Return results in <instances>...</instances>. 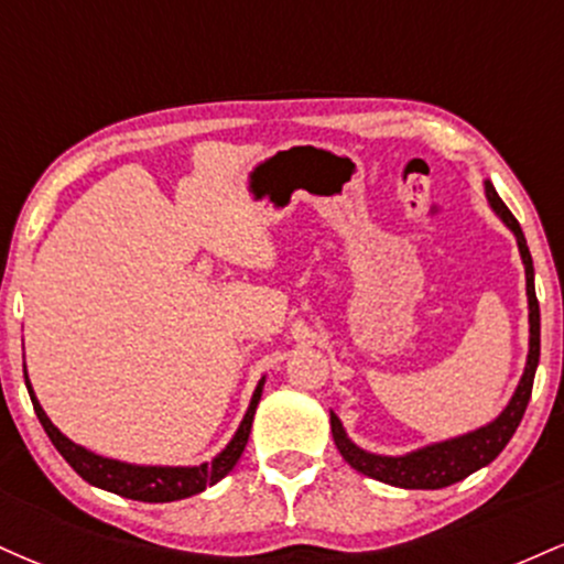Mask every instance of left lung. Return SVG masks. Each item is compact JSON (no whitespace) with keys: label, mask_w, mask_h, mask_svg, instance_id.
I'll return each instance as SVG.
<instances>
[{"label":"left lung","mask_w":564,"mask_h":564,"mask_svg":"<svg viewBox=\"0 0 564 564\" xmlns=\"http://www.w3.org/2000/svg\"><path fill=\"white\" fill-rule=\"evenodd\" d=\"M485 196L488 204L494 206V212L503 219V225L514 232L517 246H520L522 264H525V283H528V321H530V349H528V364L525 373H522L520 384H517L514 394H511L509 405L503 408L501 416L494 419L490 424L480 426V430L467 432V435H458L443 443H432L426 448L411 451L405 456H379V453H368L352 443L347 437L345 426H341L336 413H332V435L336 448H339L341 458L352 469L364 471L366 477L373 480L394 485V488H408V490H437L448 488V485L464 480L471 471L488 467L490 462L507 448L511 435L520 426L522 416H525V408L533 392V379H535V366L541 358V310L539 300H535V283H533V257H530L528 241L522 236L520 223L514 215L507 209L501 198H498L496 187L490 180H485Z\"/></svg>","instance_id":"1"}]
</instances>
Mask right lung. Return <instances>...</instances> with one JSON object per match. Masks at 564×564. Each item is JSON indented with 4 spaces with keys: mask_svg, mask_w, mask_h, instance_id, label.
<instances>
[{
    "mask_svg": "<svg viewBox=\"0 0 564 564\" xmlns=\"http://www.w3.org/2000/svg\"><path fill=\"white\" fill-rule=\"evenodd\" d=\"M23 377H25V387H29L31 403H34L39 422H42L44 432H47V437L53 440L57 453H61L70 467H74L76 475H79L82 480H87L89 485H95V488L111 490L116 496L132 498V501H148V503H166V501H180V498H187V496H196L200 490L209 488V485L223 480V477L236 467L238 458H241V453L246 448V443H249L251 422H254V411L257 405H260L262 384H264V379L257 384L241 426H238V432L232 435L230 443L225 445V451L217 453L212 462L198 464V467H138V464H124V462H116V458L97 456V453L70 443V440L63 435L53 422H50L44 408L39 405L36 394L31 390L29 373H23Z\"/></svg>",
    "mask_w": 564,
    "mask_h": 564,
    "instance_id": "add662e5",
    "label": "right lung"
}]
</instances>
